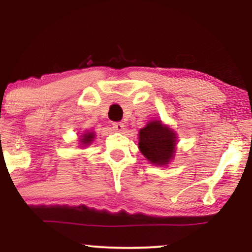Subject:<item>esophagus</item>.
<instances>
[{
    "instance_id": "obj_1",
    "label": "esophagus",
    "mask_w": 252,
    "mask_h": 252,
    "mask_svg": "<svg viewBox=\"0 0 252 252\" xmlns=\"http://www.w3.org/2000/svg\"><path fill=\"white\" fill-rule=\"evenodd\" d=\"M124 127H125V125H124L123 123H113L112 124V128L117 130V132H122V130H124Z\"/></svg>"
}]
</instances>
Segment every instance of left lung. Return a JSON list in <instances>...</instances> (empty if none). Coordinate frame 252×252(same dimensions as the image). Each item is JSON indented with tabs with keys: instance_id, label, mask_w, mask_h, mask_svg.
Returning <instances> with one entry per match:
<instances>
[{
	"instance_id": "8db88e82",
	"label": "left lung",
	"mask_w": 252,
	"mask_h": 252,
	"mask_svg": "<svg viewBox=\"0 0 252 252\" xmlns=\"http://www.w3.org/2000/svg\"><path fill=\"white\" fill-rule=\"evenodd\" d=\"M139 148L148 160L156 165H166L173 157L175 135L160 122H151L140 130Z\"/></svg>"
}]
</instances>
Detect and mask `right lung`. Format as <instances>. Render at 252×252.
I'll list each match as a JSON object with an SVG mask.
<instances>
[{
	"instance_id": "obj_1",
	"label": "right lung",
	"mask_w": 252,
	"mask_h": 252,
	"mask_svg": "<svg viewBox=\"0 0 252 252\" xmlns=\"http://www.w3.org/2000/svg\"><path fill=\"white\" fill-rule=\"evenodd\" d=\"M82 137H84V139H82L81 142L85 144H89L93 141V139H94V133H86L82 135Z\"/></svg>"
}]
</instances>
